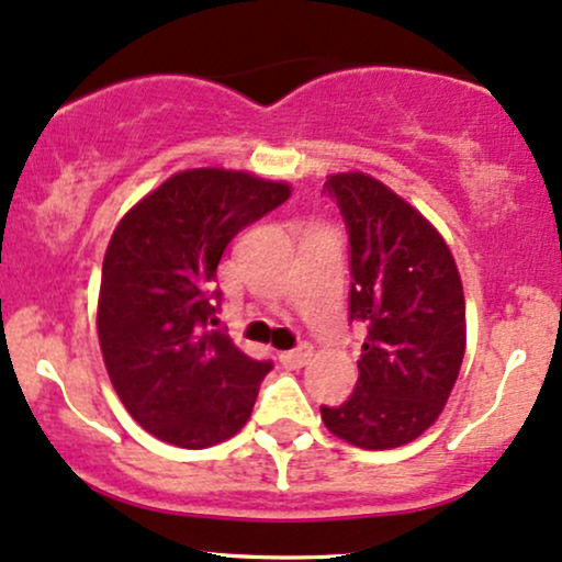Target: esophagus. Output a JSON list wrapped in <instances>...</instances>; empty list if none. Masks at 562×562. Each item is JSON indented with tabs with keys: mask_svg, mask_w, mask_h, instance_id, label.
<instances>
[{
	"mask_svg": "<svg viewBox=\"0 0 562 562\" xmlns=\"http://www.w3.org/2000/svg\"><path fill=\"white\" fill-rule=\"evenodd\" d=\"M311 353H314V348H311L308 342H301L299 348H293V350H288V353H282L280 361H282V367H285V369H301V367H306V363L311 361Z\"/></svg>",
	"mask_w": 562,
	"mask_h": 562,
	"instance_id": "obj_1",
	"label": "esophagus"
}]
</instances>
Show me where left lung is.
<instances>
[{
	"label": "left lung",
	"instance_id": "obj_1",
	"mask_svg": "<svg viewBox=\"0 0 562 562\" xmlns=\"http://www.w3.org/2000/svg\"><path fill=\"white\" fill-rule=\"evenodd\" d=\"M324 191L346 222L348 311L367 340L353 395L322 405V422L356 448H401L437 422L461 371V274L442 235L380 180L333 175Z\"/></svg>",
	"mask_w": 562,
	"mask_h": 562
}]
</instances>
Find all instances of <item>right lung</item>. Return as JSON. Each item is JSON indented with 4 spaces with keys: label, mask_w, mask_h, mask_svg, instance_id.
<instances>
[{
    "label": "right lung",
    "mask_w": 562,
    "mask_h": 562,
    "mask_svg": "<svg viewBox=\"0 0 562 562\" xmlns=\"http://www.w3.org/2000/svg\"><path fill=\"white\" fill-rule=\"evenodd\" d=\"M285 182L248 172L186 170L138 201L101 267L99 342L120 401L148 435L201 450L251 416L272 361L212 329L216 267L229 240L285 204Z\"/></svg>",
    "instance_id": "1"
}]
</instances>
